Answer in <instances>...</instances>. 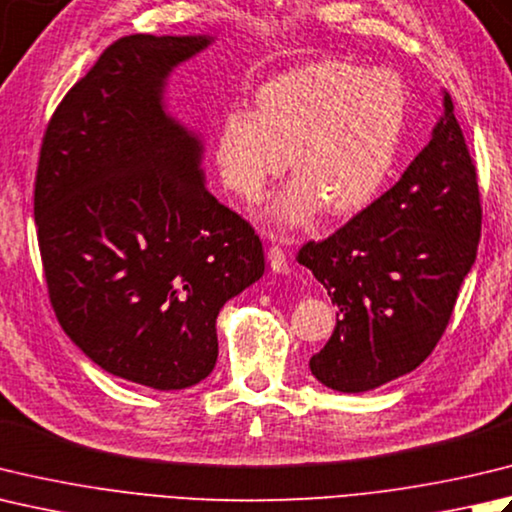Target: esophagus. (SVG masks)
Listing matches in <instances>:
<instances>
[{"label": "esophagus", "instance_id": "obj_1", "mask_svg": "<svg viewBox=\"0 0 512 512\" xmlns=\"http://www.w3.org/2000/svg\"><path fill=\"white\" fill-rule=\"evenodd\" d=\"M266 259H268L270 268H273V273H277V275H288V273H290L288 259H286V255H284V250L279 248V246H270V248L266 250Z\"/></svg>", "mask_w": 512, "mask_h": 512}]
</instances>
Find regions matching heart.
Here are the masks:
<instances>
[{
	"label": "heart",
	"mask_w": 512,
	"mask_h": 512,
	"mask_svg": "<svg viewBox=\"0 0 512 512\" xmlns=\"http://www.w3.org/2000/svg\"><path fill=\"white\" fill-rule=\"evenodd\" d=\"M253 113L228 110L215 133V162L226 188L259 199L270 179L297 175L266 219L277 230L306 226L319 208L353 215L384 188L402 144L408 93L384 68L317 59L257 88Z\"/></svg>",
	"instance_id": "1"
}]
</instances>
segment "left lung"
<instances>
[{"label": "left lung", "instance_id": "1", "mask_svg": "<svg viewBox=\"0 0 512 512\" xmlns=\"http://www.w3.org/2000/svg\"><path fill=\"white\" fill-rule=\"evenodd\" d=\"M399 177L366 210L299 250L337 304V326L310 373L337 393H366L415 370L453 315L477 257L482 206L453 99Z\"/></svg>", "mask_w": 512, "mask_h": 512}]
</instances>
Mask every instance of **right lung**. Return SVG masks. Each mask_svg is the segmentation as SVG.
Wrapping results in <instances>:
<instances>
[{
  "label": "right lung",
  "instance_id": "add662e5",
  "mask_svg": "<svg viewBox=\"0 0 512 512\" xmlns=\"http://www.w3.org/2000/svg\"><path fill=\"white\" fill-rule=\"evenodd\" d=\"M210 35L119 39L55 110L35 184L50 302L106 373L155 390L213 373L217 315L264 275L255 230L208 193L204 137L168 113Z\"/></svg>",
  "mask_w": 512,
  "mask_h": 512
}]
</instances>
